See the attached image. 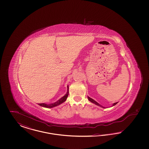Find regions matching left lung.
<instances>
[{
  "mask_svg": "<svg viewBox=\"0 0 149 149\" xmlns=\"http://www.w3.org/2000/svg\"><path fill=\"white\" fill-rule=\"evenodd\" d=\"M88 100L91 102H92L93 103H94V104H95V105H97V106H98L100 107H102V108H106V107H104L102 106V105H100V104H99L98 102H97L95 100H94V99H92V98H90L89 97H88ZM118 103V102H116V103H113V104H112V106L111 107L114 106H115L116 104H117Z\"/></svg>",
  "mask_w": 149,
  "mask_h": 149,
  "instance_id": "obj_1",
  "label": "left lung"
}]
</instances>
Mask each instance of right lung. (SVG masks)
I'll return each instance as SVG.
<instances>
[{
	"label": "right lung",
	"instance_id": "add662e5",
	"mask_svg": "<svg viewBox=\"0 0 149 149\" xmlns=\"http://www.w3.org/2000/svg\"><path fill=\"white\" fill-rule=\"evenodd\" d=\"M67 92L64 95L63 97H61L60 99H58L57 101L52 103H50V104H46V103H38V104L40 106L45 107V108H52L53 107H55L58 106L59 105H60L61 104H62L63 103H64V102L66 101V100L67 99L68 95H69V85L67 86Z\"/></svg>",
	"mask_w": 149,
	"mask_h": 149
}]
</instances>
